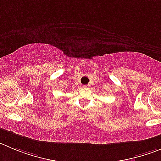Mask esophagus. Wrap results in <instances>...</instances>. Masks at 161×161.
Returning <instances> with one entry per match:
<instances>
[{
  "label": "esophagus",
  "instance_id": "esophagus-1",
  "mask_svg": "<svg viewBox=\"0 0 161 161\" xmlns=\"http://www.w3.org/2000/svg\"><path fill=\"white\" fill-rule=\"evenodd\" d=\"M83 87L84 88H89L90 86L89 85H85V86H83Z\"/></svg>",
  "mask_w": 161,
  "mask_h": 161
}]
</instances>
